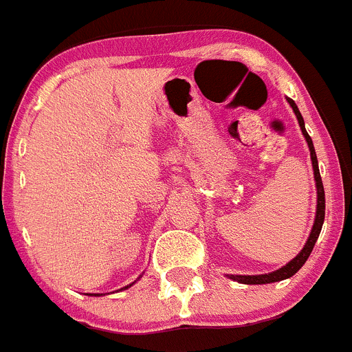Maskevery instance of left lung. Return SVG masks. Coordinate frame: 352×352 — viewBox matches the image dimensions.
<instances>
[{"mask_svg": "<svg viewBox=\"0 0 352 352\" xmlns=\"http://www.w3.org/2000/svg\"><path fill=\"white\" fill-rule=\"evenodd\" d=\"M286 100L289 102V106L293 107L296 118H298L299 128H301V133L305 137L306 144H308L309 148V157H311V166H313V175H315V186H316V212H315V221H313V228L311 232H309L308 239H306L305 246H302L301 252L294 256L291 262H287L286 265L280 267V269L274 270V272L269 274H258V276H228L229 279L236 280L239 284H270V283H279V280L289 279L293 277L302 265L308 260L309 253L313 252V246H315L316 239H318L320 231H322L323 226V219H325V191H323V183L322 177H320V171H318V161H316V154H315V147H313V142L309 138L308 131L305 128V120H302L301 113H299L298 106L291 97H286Z\"/></svg>", "mask_w": 352, "mask_h": 352, "instance_id": "left-lung-1", "label": "left lung"}]
</instances>
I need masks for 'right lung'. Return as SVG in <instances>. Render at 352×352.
<instances>
[{"label": "right lung", "mask_w": 352, "mask_h": 352, "mask_svg": "<svg viewBox=\"0 0 352 352\" xmlns=\"http://www.w3.org/2000/svg\"><path fill=\"white\" fill-rule=\"evenodd\" d=\"M140 277H142V276H140ZM140 277H138V279H140ZM138 279H137V280H138ZM137 280H135V283H137ZM135 283H131L130 286H124V287H121V291H123V289H128V287H131V286H133ZM90 296H102V294H90Z\"/></svg>", "instance_id": "add662e5"}]
</instances>
